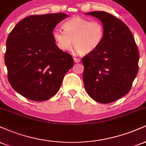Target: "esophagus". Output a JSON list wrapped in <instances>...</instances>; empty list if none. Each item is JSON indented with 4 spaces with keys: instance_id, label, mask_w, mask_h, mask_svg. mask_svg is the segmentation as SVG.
<instances>
[{
    "instance_id": "obj_1",
    "label": "esophagus",
    "mask_w": 146,
    "mask_h": 146,
    "mask_svg": "<svg viewBox=\"0 0 146 146\" xmlns=\"http://www.w3.org/2000/svg\"><path fill=\"white\" fill-rule=\"evenodd\" d=\"M74 62H75V63H79V62H80V59H79V58H74Z\"/></svg>"
}]
</instances>
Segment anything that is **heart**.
Masks as SVG:
<instances>
[{
    "label": "heart",
    "instance_id": "obj_1",
    "mask_svg": "<svg viewBox=\"0 0 146 146\" xmlns=\"http://www.w3.org/2000/svg\"><path fill=\"white\" fill-rule=\"evenodd\" d=\"M64 31L56 29L53 37L57 46L62 51H68L73 44L76 51L86 55L95 51L104 38V27L99 21L74 16L63 24Z\"/></svg>",
    "mask_w": 146,
    "mask_h": 146
}]
</instances>
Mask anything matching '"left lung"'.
Listing matches in <instances>:
<instances>
[{
	"label": "left lung",
	"mask_w": 146,
	"mask_h": 146,
	"mask_svg": "<svg viewBox=\"0 0 146 146\" xmlns=\"http://www.w3.org/2000/svg\"><path fill=\"white\" fill-rule=\"evenodd\" d=\"M86 15L98 18L105 33L101 45L82 58L84 85L93 100L111 103L130 91L139 70L138 49L132 32L119 19L102 11Z\"/></svg>",
	"instance_id": "8db88e82"
}]
</instances>
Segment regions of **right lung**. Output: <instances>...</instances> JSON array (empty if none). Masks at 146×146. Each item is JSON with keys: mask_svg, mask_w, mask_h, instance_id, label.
Returning a JSON list of instances; mask_svg holds the SVG:
<instances>
[{"mask_svg": "<svg viewBox=\"0 0 146 146\" xmlns=\"http://www.w3.org/2000/svg\"><path fill=\"white\" fill-rule=\"evenodd\" d=\"M68 15H33L20 21L6 42L5 62L10 84L28 100L46 101L59 90L74 62L55 44L53 31Z\"/></svg>", "mask_w": 146, "mask_h": 146, "instance_id": "right-lung-1", "label": "right lung"}]
</instances>
